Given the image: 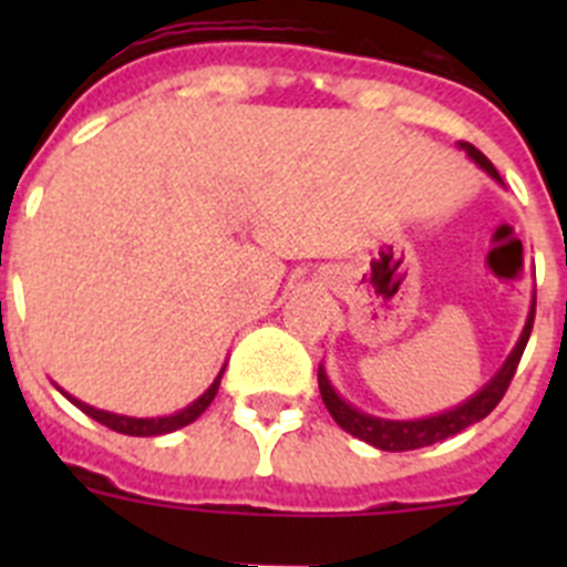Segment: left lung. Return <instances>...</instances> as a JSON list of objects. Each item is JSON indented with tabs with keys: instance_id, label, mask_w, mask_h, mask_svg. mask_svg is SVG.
Listing matches in <instances>:
<instances>
[{
	"instance_id": "1",
	"label": "left lung",
	"mask_w": 567,
	"mask_h": 567,
	"mask_svg": "<svg viewBox=\"0 0 567 567\" xmlns=\"http://www.w3.org/2000/svg\"><path fill=\"white\" fill-rule=\"evenodd\" d=\"M460 150H465V155H468L471 162L477 164V167H483L485 173L494 178V182L503 184V178H499V173L494 169V164H491L488 158H485V155L474 147V144L460 142ZM534 312H537V292H534V300H530V312H528V318H525L523 334H519L517 346H514L508 358H505V363L499 365V372L494 374V378H491L477 394H471V398L463 400L460 405H454V409H445V412H440V414H432V417L385 420V417H374V414L360 412L358 405L346 403V400L334 392L332 380H329V374L323 365H318L320 398H323L329 414H332L334 423H338L343 432H349L352 437L363 440V443L374 445V449H380V452H412V449H423V445H434L445 437H454V434H460L463 429H468V425L480 423V420L488 417V414L497 409V403L503 400L505 389H508L511 378H514V372H517L519 358H523V352H525V343H528V338H530Z\"/></svg>"
}]
</instances>
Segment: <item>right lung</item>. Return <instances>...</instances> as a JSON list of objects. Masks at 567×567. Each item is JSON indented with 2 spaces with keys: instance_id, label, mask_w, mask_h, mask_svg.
Here are the masks:
<instances>
[{
  "instance_id": "1",
  "label": "right lung",
  "mask_w": 567,
  "mask_h": 567,
  "mask_svg": "<svg viewBox=\"0 0 567 567\" xmlns=\"http://www.w3.org/2000/svg\"><path fill=\"white\" fill-rule=\"evenodd\" d=\"M227 369V365H224ZM224 369L218 372V378L209 383L207 392L202 394L198 400H193L189 405H184L182 412L175 414H164V417H127V414H115V412H104V409H96V405H87L82 403V400H76L73 394L68 392H59L64 394V398L70 400V403L76 405V409H82L87 417H93L96 423L107 425V429H113V432L118 434H130V437H158V434H169V432H178V429H184V425H189L193 420L202 417L204 412H207V405L213 403L215 394H218V385H221V378H224Z\"/></svg>"
}]
</instances>
